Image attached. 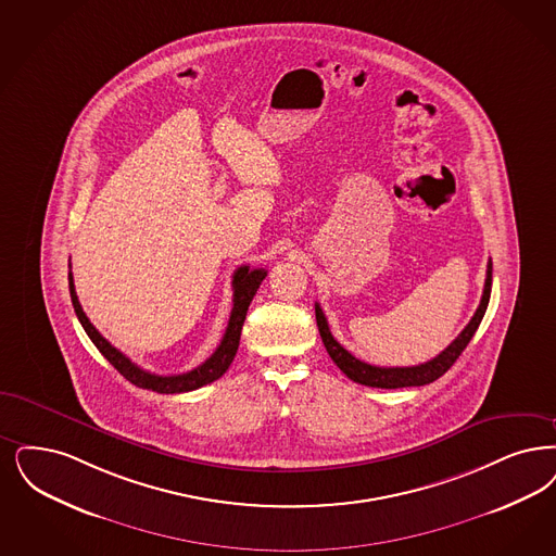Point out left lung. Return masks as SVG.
<instances>
[{
	"mask_svg": "<svg viewBox=\"0 0 556 556\" xmlns=\"http://www.w3.org/2000/svg\"><path fill=\"white\" fill-rule=\"evenodd\" d=\"M490 289H492V263L486 268V281H484V291H482V300L476 314L471 316V320L467 323L466 329L457 334V339L441 352L439 356L424 362L420 366H405V368H382V366H372L366 364L362 359L352 356L329 329L327 316L323 308L316 304V325L323 337V343L329 352V356L334 364L339 366V370L348 378H352L354 382L366 384V387H377V389H401V387H422L428 382H434L437 378L443 377L444 372L455 364V359L462 356V352L466 350L467 343L471 341L473 333L478 331L484 312L489 308Z\"/></svg>",
	"mask_w": 556,
	"mask_h": 556,
	"instance_id": "1",
	"label": "left lung"
}]
</instances>
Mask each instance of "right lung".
I'll list each match as a JSON object with an SVG mask.
<instances>
[{
	"label": "right lung",
	"mask_w": 556,
	"mask_h": 556,
	"mask_svg": "<svg viewBox=\"0 0 556 556\" xmlns=\"http://www.w3.org/2000/svg\"><path fill=\"white\" fill-rule=\"evenodd\" d=\"M265 277H267L265 268L240 267L233 273V281H231V286H233V308L229 314V323H227V329H225L219 348L213 352V356L208 357L206 362H202L194 370L184 372V375H174V377H159L153 372H147L140 366H136L130 357H126L119 350H115L112 343L90 325L87 314L78 302L72 270L67 273V283H70L72 306H74V312H76L83 329L89 334L90 341L97 345V350L108 357V362L112 364L113 368L140 389L174 395V393H188V391H194V389H200L204 384H211L213 380H217V378L225 375V370L231 366L236 352H238L248 306H250L252 298L256 295V291L261 288Z\"/></svg>",
	"instance_id": "obj_1"
}]
</instances>
